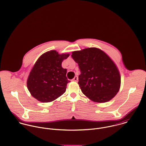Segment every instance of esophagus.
<instances>
[{
    "mask_svg": "<svg viewBox=\"0 0 146 146\" xmlns=\"http://www.w3.org/2000/svg\"><path fill=\"white\" fill-rule=\"evenodd\" d=\"M72 82H77L78 81V77L77 76H75L74 79L72 80Z\"/></svg>",
    "mask_w": 146,
    "mask_h": 146,
    "instance_id": "obj_1",
    "label": "esophagus"
}]
</instances>
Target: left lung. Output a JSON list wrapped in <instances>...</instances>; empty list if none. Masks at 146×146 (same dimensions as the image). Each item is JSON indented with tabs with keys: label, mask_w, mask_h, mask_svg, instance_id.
Instances as JSON below:
<instances>
[{
	"label": "left lung",
	"mask_w": 146,
	"mask_h": 146,
	"mask_svg": "<svg viewBox=\"0 0 146 146\" xmlns=\"http://www.w3.org/2000/svg\"><path fill=\"white\" fill-rule=\"evenodd\" d=\"M79 65V86L84 94L95 102L104 103L112 99L119 91L121 77L110 57L97 48H88L72 52Z\"/></svg>",
	"instance_id": "1"
}]
</instances>
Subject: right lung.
Segmentation results:
<instances>
[{"label":"right lung","mask_w":146,"mask_h":146,"mask_svg":"<svg viewBox=\"0 0 146 146\" xmlns=\"http://www.w3.org/2000/svg\"><path fill=\"white\" fill-rule=\"evenodd\" d=\"M69 56L53 50L38 59L27 80V89L34 98L42 102H50L65 92L70 81L66 76L67 69L62 68V62Z\"/></svg>","instance_id":"obj_1"}]
</instances>
